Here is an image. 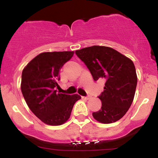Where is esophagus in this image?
Instances as JSON below:
<instances>
[{"label":"esophagus","mask_w":158,"mask_h":158,"mask_svg":"<svg viewBox=\"0 0 158 158\" xmlns=\"http://www.w3.org/2000/svg\"><path fill=\"white\" fill-rule=\"evenodd\" d=\"M84 98H85V99H87V100H88V99H89V98H90V96H89V95H88V96H86V97H83Z\"/></svg>","instance_id":"esophagus-1"}]
</instances>
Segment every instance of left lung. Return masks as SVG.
Here are the masks:
<instances>
[{
    "label": "left lung",
    "mask_w": 158,
    "mask_h": 158,
    "mask_svg": "<svg viewBox=\"0 0 158 158\" xmlns=\"http://www.w3.org/2000/svg\"><path fill=\"white\" fill-rule=\"evenodd\" d=\"M94 81L105 79L104 92L98 98L101 110L92 113L101 123H111L122 118L130 107L137 85L135 67L130 59L116 50L104 46H92L76 51Z\"/></svg>",
    "instance_id": "1"
}]
</instances>
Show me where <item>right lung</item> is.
Here are the masks:
<instances>
[{"label": "right lung", "instance_id": "add662e5", "mask_svg": "<svg viewBox=\"0 0 158 158\" xmlns=\"http://www.w3.org/2000/svg\"><path fill=\"white\" fill-rule=\"evenodd\" d=\"M73 51L41 53L23 69L21 91L31 112L43 123L59 126L70 117L79 94L57 92L60 71L71 59Z\"/></svg>", "mask_w": 158, "mask_h": 158}]
</instances>
